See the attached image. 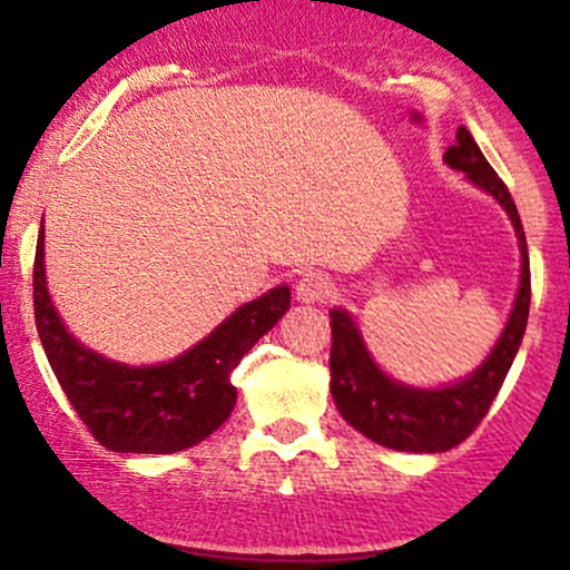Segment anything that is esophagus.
Listing matches in <instances>:
<instances>
[{
	"label": "esophagus",
	"mask_w": 570,
	"mask_h": 570,
	"mask_svg": "<svg viewBox=\"0 0 570 570\" xmlns=\"http://www.w3.org/2000/svg\"><path fill=\"white\" fill-rule=\"evenodd\" d=\"M294 294H297L299 303L305 305L324 303V299L332 294V281L322 271H307L299 276L297 286H294Z\"/></svg>",
	"instance_id": "34e87169"
}]
</instances>
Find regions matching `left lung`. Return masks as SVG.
Returning a JSON list of instances; mask_svg holds the SVG:
<instances>
[{
  "instance_id": "obj_1",
  "label": "left lung",
  "mask_w": 570,
  "mask_h": 570,
  "mask_svg": "<svg viewBox=\"0 0 570 570\" xmlns=\"http://www.w3.org/2000/svg\"><path fill=\"white\" fill-rule=\"evenodd\" d=\"M444 163L455 171L466 174L472 185L493 195L512 219L522 254L520 289H517L509 322L490 356L472 375L453 385H442V389H415V385L391 381L370 356L362 332L356 330L348 313L343 307L330 311V391L340 415L353 429L362 431L367 440L383 444V448L402 450V453H444L480 426L503 385V377L512 367L517 351H520L528 324V307H531V263H528L525 230H522L520 214H517L507 185L499 179V174L493 171L472 134L463 126L458 128L453 147L444 153Z\"/></svg>"
}]
</instances>
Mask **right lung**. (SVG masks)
<instances>
[{
	"label": "right lung",
	"mask_w": 570,
	"mask_h": 570,
	"mask_svg": "<svg viewBox=\"0 0 570 570\" xmlns=\"http://www.w3.org/2000/svg\"><path fill=\"white\" fill-rule=\"evenodd\" d=\"M289 286L240 305L208 337L153 367L109 362L77 343L45 284V230L35 257V322L63 394L96 442L112 453H179L214 434L235 407L233 370L289 311Z\"/></svg>",
	"instance_id": "1"
}]
</instances>
